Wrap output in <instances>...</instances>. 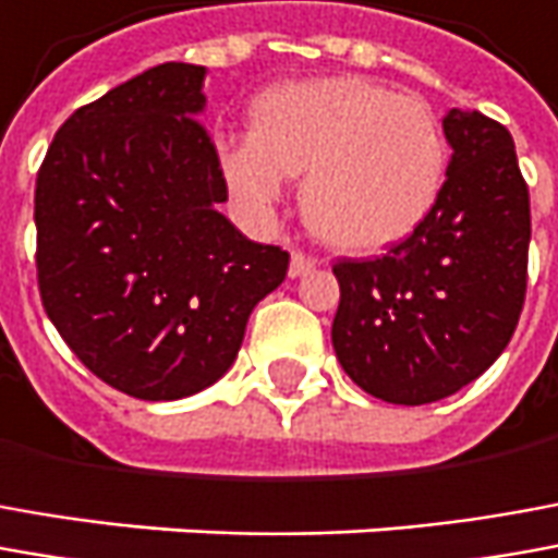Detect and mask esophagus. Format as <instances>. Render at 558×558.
<instances>
[{"label":"esophagus","mask_w":558,"mask_h":558,"mask_svg":"<svg viewBox=\"0 0 558 558\" xmlns=\"http://www.w3.org/2000/svg\"><path fill=\"white\" fill-rule=\"evenodd\" d=\"M316 257H310L306 252H294L291 255V267H288V276L291 279H298V276H306V272H313L316 270Z\"/></svg>","instance_id":"1"}]
</instances>
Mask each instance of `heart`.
<instances>
[{
	"label": "heart",
	"mask_w": 558,
	"mask_h": 558,
	"mask_svg": "<svg viewBox=\"0 0 558 558\" xmlns=\"http://www.w3.org/2000/svg\"><path fill=\"white\" fill-rule=\"evenodd\" d=\"M447 140L434 111L355 75L288 81L248 109V142L221 151L230 194L267 215L301 179L306 225L345 252L407 240L447 182Z\"/></svg>",
	"instance_id": "1"
}]
</instances>
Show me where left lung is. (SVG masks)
<instances>
[{
  "label": "left lung",
  "mask_w": 558,
  "mask_h": 558,
  "mask_svg": "<svg viewBox=\"0 0 558 558\" xmlns=\"http://www.w3.org/2000/svg\"><path fill=\"white\" fill-rule=\"evenodd\" d=\"M434 213L383 257H340L330 340L349 379L418 407L474 383L510 343L529 279V184L505 124L449 109Z\"/></svg>",
  "instance_id": "1"
}]
</instances>
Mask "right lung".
Masks as SVG:
<instances>
[{
	"instance_id": "obj_1",
	"label": "right lung",
	"mask_w": 558,
	"mask_h": 558,
	"mask_svg": "<svg viewBox=\"0 0 558 558\" xmlns=\"http://www.w3.org/2000/svg\"><path fill=\"white\" fill-rule=\"evenodd\" d=\"M203 78L163 63L75 109L36 179L41 306L90 374L140 401L228 374L288 272V252L218 213L228 182L197 118Z\"/></svg>"
}]
</instances>
